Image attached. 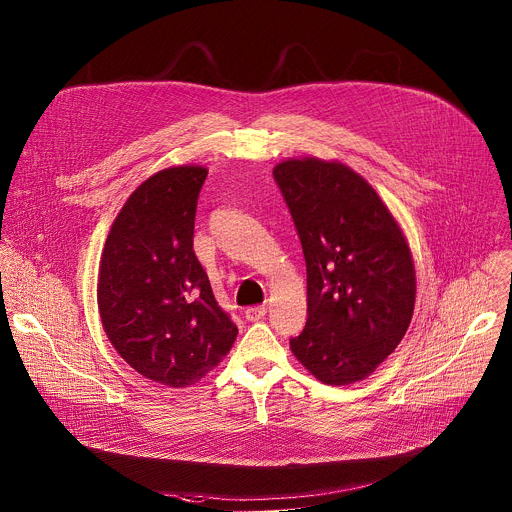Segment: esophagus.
Segmentation results:
<instances>
[{
  "label": "esophagus",
  "instance_id": "1",
  "mask_svg": "<svg viewBox=\"0 0 512 512\" xmlns=\"http://www.w3.org/2000/svg\"><path fill=\"white\" fill-rule=\"evenodd\" d=\"M265 312H267V307H265V305H257V307L245 308V318L253 322V320H259V318H263V316H265Z\"/></svg>",
  "mask_w": 512,
  "mask_h": 512
}]
</instances>
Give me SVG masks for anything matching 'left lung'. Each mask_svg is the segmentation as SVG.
<instances>
[{
	"mask_svg": "<svg viewBox=\"0 0 512 512\" xmlns=\"http://www.w3.org/2000/svg\"><path fill=\"white\" fill-rule=\"evenodd\" d=\"M273 176L307 261L295 358L328 386L368 378L406 336L415 305L408 239L376 190L338 160L289 158Z\"/></svg>",
	"mask_w": 512,
	"mask_h": 512,
	"instance_id": "left-lung-1",
	"label": "left lung"
}]
</instances>
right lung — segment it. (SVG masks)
Wrapping results in <instances>:
<instances>
[{
  "mask_svg": "<svg viewBox=\"0 0 512 512\" xmlns=\"http://www.w3.org/2000/svg\"><path fill=\"white\" fill-rule=\"evenodd\" d=\"M205 176L204 166L184 164L144 180L112 221L99 265L97 303L110 344L168 388L200 382L237 338L194 253Z\"/></svg>",
  "mask_w": 512,
  "mask_h": 512,
  "instance_id": "right-lung-1",
  "label": "right lung"
}]
</instances>
